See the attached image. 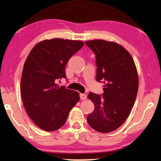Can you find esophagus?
<instances>
[{"label":"esophagus","instance_id":"esophagus-1","mask_svg":"<svg viewBox=\"0 0 161 161\" xmlns=\"http://www.w3.org/2000/svg\"><path fill=\"white\" fill-rule=\"evenodd\" d=\"M80 96L81 100H85L86 99V95L85 94H80Z\"/></svg>","mask_w":161,"mask_h":161}]
</instances>
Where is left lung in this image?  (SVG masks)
I'll return each mask as SVG.
<instances>
[{
    "instance_id": "obj_1",
    "label": "left lung",
    "mask_w": 161,
    "mask_h": 161,
    "mask_svg": "<svg viewBox=\"0 0 161 161\" xmlns=\"http://www.w3.org/2000/svg\"><path fill=\"white\" fill-rule=\"evenodd\" d=\"M85 43L96 54L97 81L104 84L102 96L88 94L94 110L87 121L97 131L109 133L124 123L134 105L138 89L137 69L130 53L118 43L103 40Z\"/></svg>"
}]
</instances>
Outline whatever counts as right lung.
Returning <instances> with one entry per match:
<instances>
[{
  "label": "right lung",
  "instance_id": "add662e5",
  "mask_svg": "<svg viewBox=\"0 0 161 161\" xmlns=\"http://www.w3.org/2000/svg\"><path fill=\"white\" fill-rule=\"evenodd\" d=\"M84 44L80 40H45L34 46L26 59L20 81L22 99L30 118L42 130L60 129L80 100L77 92L56 82L66 78L67 62Z\"/></svg>",
  "mask_w": 161,
  "mask_h": 161
}]
</instances>
